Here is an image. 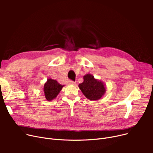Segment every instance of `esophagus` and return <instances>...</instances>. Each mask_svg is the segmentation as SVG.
Instances as JSON below:
<instances>
[{
    "label": "esophagus",
    "mask_w": 153,
    "mask_h": 153,
    "mask_svg": "<svg viewBox=\"0 0 153 153\" xmlns=\"http://www.w3.org/2000/svg\"><path fill=\"white\" fill-rule=\"evenodd\" d=\"M69 84H71V85H75V84H76V82H74V81H70L69 82Z\"/></svg>",
    "instance_id": "1"
}]
</instances>
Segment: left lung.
Returning <instances> with one entry per match:
<instances>
[{
    "label": "left lung",
    "mask_w": 153,
    "mask_h": 153,
    "mask_svg": "<svg viewBox=\"0 0 153 153\" xmlns=\"http://www.w3.org/2000/svg\"><path fill=\"white\" fill-rule=\"evenodd\" d=\"M83 79V82L79 84V87L85 97L90 100H98L101 99L106 92L104 82L94 78L91 74H85Z\"/></svg>",
    "instance_id": "8db88e82"
}]
</instances>
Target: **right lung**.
<instances>
[{
  "mask_svg": "<svg viewBox=\"0 0 153 153\" xmlns=\"http://www.w3.org/2000/svg\"><path fill=\"white\" fill-rule=\"evenodd\" d=\"M63 87L64 85L58 83L56 80L51 78L48 79L43 89L45 99L48 101H51L56 99Z\"/></svg>",
  "mask_w": 153,
  "mask_h": 153,
  "instance_id": "obj_1",
  "label": "right lung"
}]
</instances>
